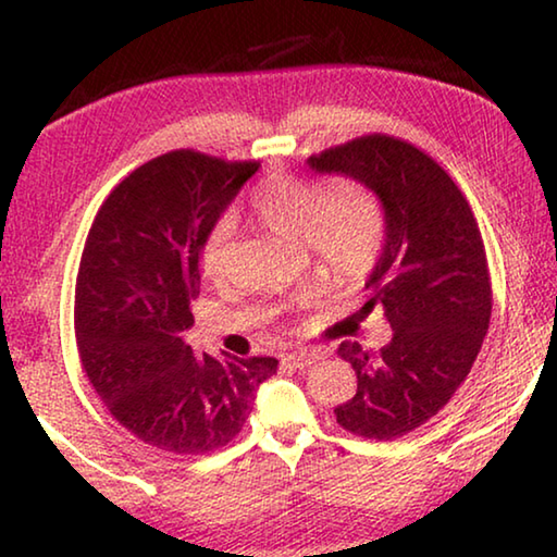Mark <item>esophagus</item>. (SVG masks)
<instances>
[{
  "label": "esophagus",
  "mask_w": 557,
  "mask_h": 557,
  "mask_svg": "<svg viewBox=\"0 0 557 557\" xmlns=\"http://www.w3.org/2000/svg\"><path fill=\"white\" fill-rule=\"evenodd\" d=\"M324 358L322 348H301V351H292L285 356V361L295 369H309V366L319 363Z\"/></svg>",
  "instance_id": "obj_1"
}]
</instances>
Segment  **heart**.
Listing matches in <instances>:
<instances>
[{
    "label": "heart",
    "instance_id": "b5f03b06",
    "mask_svg": "<svg viewBox=\"0 0 557 557\" xmlns=\"http://www.w3.org/2000/svg\"><path fill=\"white\" fill-rule=\"evenodd\" d=\"M258 223L282 238H301L307 250L342 285H358L379 265L385 243V213L379 194L356 178L272 174L250 199ZM231 225L221 223L201 252L206 277H221Z\"/></svg>",
    "mask_w": 557,
    "mask_h": 557
}]
</instances>
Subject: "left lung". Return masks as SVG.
<instances>
[{
    "label": "left lung",
    "instance_id": "left-lung-1",
    "mask_svg": "<svg viewBox=\"0 0 557 557\" xmlns=\"http://www.w3.org/2000/svg\"><path fill=\"white\" fill-rule=\"evenodd\" d=\"M317 174L371 186L383 203L385 243L358 322L383 307L393 338L379 354L344 342L358 388L334 408L344 430L395 440L445 408L471 371L492 319L484 240L465 194L422 149L366 135L307 159Z\"/></svg>",
    "mask_w": 557,
    "mask_h": 557
}]
</instances>
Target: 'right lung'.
Listing matches in <instances>:
<instances>
[{
	"instance_id": "obj_1",
	"label": "right lung",
	"mask_w": 557,
	"mask_h": 557,
	"mask_svg": "<svg viewBox=\"0 0 557 557\" xmlns=\"http://www.w3.org/2000/svg\"><path fill=\"white\" fill-rule=\"evenodd\" d=\"M260 162L178 149L112 188L75 280V342L100 400L137 440L203 455L238 435L277 358H196L184 342L213 225Z\"/></svg>"
}]
</instances>
